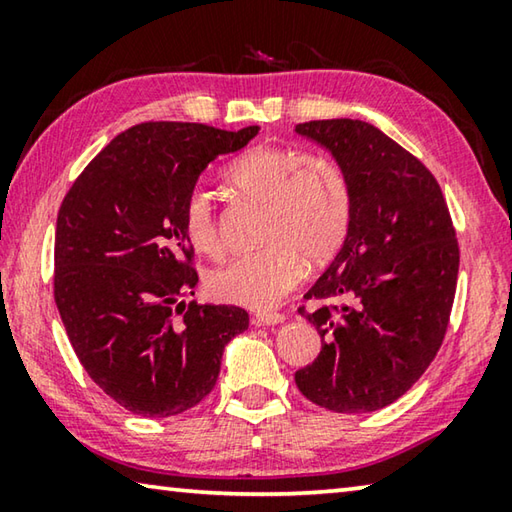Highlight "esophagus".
<instances>
[{"instance_id": "esophagus-1", "label": "esophagus", "mask_w": 512, "mask_h": 512, "mask_svg": "<svg viewBox=\"0 0 512 512\" xmlns=\"http://www.w3.org/2000/svg\"><path fill=\"white\" fill-rule=\"evenodd\" d=\"M284 320V314L280 311H257L255 314V323L257 325H277Z\"/></svg>"}]
</instances>
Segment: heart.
Returning a JSON list of instances; mask_svg holds the SVG:
<instances>
[{
  "label": "heart",
  "mask_w": 512,
  "mask_h": 512,
  "mask_svg": "<svg viewBox=\"0 0 512 512\" xmlns=\"http://www.w3.org/2000/svg\"><path fill=\"white\" fill-rule=\"evenodd\" d=\"M232 189L266 205L255 253L235 257L207 275L212 298L266 309L296 287L309 266L339 255L352 223V187L339 164L298 146H253L225 169ZM183 232L207 257H221L223 235L214 196L194 187L183 203Z\"/></svg>",
  "instance_id": "b5f03b06"
}]
</instances>
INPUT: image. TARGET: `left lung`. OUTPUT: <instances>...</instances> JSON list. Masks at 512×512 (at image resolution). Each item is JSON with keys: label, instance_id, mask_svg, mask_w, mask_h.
<instances>
[{"label": "left lung", "instance_id": "left-lung-1", "mask_svg": "<svg viewBox=\"0 0 512 512\" xmlns=\"http://www.w3.org/2000/svg\"><path fill=\"white\" fill-rule=\"evenodd\" d=\"M298 135L334 155L352 187V223L339 255L298 311L323 345L296 372L300 393L327 411L370 413L422 377L443 345L458 280V241L438 180L361 119H318Z\"/></svg>", "mask_w": 512, "mask_h": 512}]
</instances>
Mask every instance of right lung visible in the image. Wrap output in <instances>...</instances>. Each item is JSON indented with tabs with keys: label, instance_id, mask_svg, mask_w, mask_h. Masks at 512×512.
I'll list each match as a JSON object with an SVG mask.
<instances>
[{
	"label": "right lung",
	"instance_id": "obj_1",
	"mask_svg": "<svg viewBox=\"0 0 512 512\" xmlns=\"http://www.w3.org/2000/svg\"><path fill=\"white\" fill-rule=\"evenodd\" d=\"M259 126L221 131L146 121L117 135L74 180L56 221L54 298L69 343L103 393L144 418L192 409L212 391L246 309L196 305L183 203L212 160Z\"/></svg>",
	"mask_w": 512,
	"mask_h": 512
}]
</instances>
